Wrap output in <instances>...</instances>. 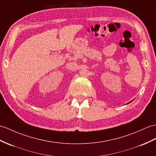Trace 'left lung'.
I'll list each match as a JSON object with an SVG mask.
<instances>
[{
  "mask_svg": "<svg viewBox=\"0 0 156 156\" xmlns=\"http://www.w3.org/2000/svg\"><path fill=\"white\" fill-rule=\"evenodd\" d=\"M128 103H130V102H128Z\"/></svg>",
  "mask_w": 156,
  "mask_h": 156,
  "instance_id": "obj_1",
  "label": "left lung"
}]
</instances>
